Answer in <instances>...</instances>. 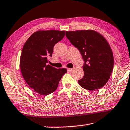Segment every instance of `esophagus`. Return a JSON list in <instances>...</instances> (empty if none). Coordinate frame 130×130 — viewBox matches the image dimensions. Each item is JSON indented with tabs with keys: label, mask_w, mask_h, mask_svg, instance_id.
<instances>
[{
	"label": "esophagus",
	"mask_w": 130,
	"mask_h": 130,
	"mask_svg": "<svg viewBox=\"0 0 130 130\" xmlns=\"http://www.w3.org/2000/svg\"><path fill=\"white\" fill-rule=\"evenodd\" d=\"M73 69H74V68H67L68 71H69V72H72Z\"/></svg>",
	"instance_id": "34e87169"
}]
</instances>
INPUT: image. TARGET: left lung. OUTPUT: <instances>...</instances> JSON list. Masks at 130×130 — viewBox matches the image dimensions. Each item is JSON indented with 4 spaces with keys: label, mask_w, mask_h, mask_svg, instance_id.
I'll use <instances>...</instances> for the list:
<instances>
[{
    "label": "left lung",
    "mask_w": 130,
    "mask_h": 130,
    "mask_svg": "<svg viewBox=\"0 0 130 130\" xmlns=\"http://www.w3.org/2000/svg\"><path fill=\"white\" fill-rule=\"evenodd\" d=\"M65 34L84 61V75L78 81L79 85L88 91L102 88L108 81L113 67V53L106 39L92 30L67 31Z\"/></svg>",
    "instance_id": "obj_1"
}]
</instances>
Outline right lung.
<instances>
[{
    "instance_id": "obj_1",
    "label": "right lung",
    "mask_w": 130,
    "mask_h": 130,
    "mask_svg": "<svg viewBox=\"0 0 130 130\" xmlns=\"http://www.w3.org/2000/svg\"><path fill=\"white\" fill-rule=\"evenodd\" d=\"M64 36L65 31L39 30L24 44L20 59L21 73L28 86L39 94L46 96L54 92L67 73L65 68L56 69L47 65L54 46Z\"/></svg>"
}]
</instances>
